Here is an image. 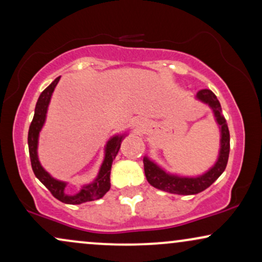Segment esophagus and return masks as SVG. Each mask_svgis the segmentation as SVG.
<instances>
[{
    "instance_id": "obj_1",
    "label": "esophagus",
    "mask_w": 262,
    "mask_h": 262,
    "mask_svg": "<svg viewBox=\"0 0 262 262\" xmlns=\"http://www.w3.org/2000/svg\"><path fill=\"white\" fill-rule=\"evenodd\" d=\"M135 124H137V127H144V124H146V122H144L142 120H137L135 121Z\"/></svg>"
}]
</instances>
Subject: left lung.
Returning a JSON list of instances; mask_svg holds the SVG:
<instances>
[{"label":"left lung","instance_id":"left-lung-1","mask_svg":"<svg viewBox=\"0 0 262 262\" xmlns=\"http://www.w3.org/2000/svg\"><path fill=\"white\" fill-rule=\"evenodd\" d=\"M196 98L198 100L205 102L213 108V112L216 118L217 124L220 125L221 139H220V152L219 158L213 168H210L207 173L197 178H185L178 177V175H170L161 169L157 164L148 160L147 157L144 158V169L145 175L148 184L158 188V190L169 192V193L177 194H196L204 191L211 184L224 173L225 168L227 165L228 155H230V132L226 123V120L221 115V105L217 100L216 95L209 89H202L197 93Z\"/></svg>","mask_w":262,"mask_h":262}]
</instances>
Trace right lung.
<instances>
[{
	"instance_id": "1",
	"label": "right lung",
	"mask_w": 262,
	"mask_h": 262,
	"mask_svg": "<svg viewBox=\"0 0 262 262\" xmlns=\"http://www.w3.org/2000/svg\"><path fill=\"white\" fill-rule=\"evenodd\" d=\"M59 79H60V76L55 78L54 81L41 93L37 102H36L35 115L34 118H32L31 124H30L28 134L30 160H31V167L36 178H37L38 180L51 191V193L57 198V200L66 204H81L84 203V202L99 200V198H101L108 190H110L111 165L112 162H114L116 158V155L118 154V150H120L121 142L123 140L124 135H116V137L111 138L110 140L107 141L106 147H105L104 162H102L100 170H99V174L97 179L94 180V183L85 185V186L82 187V190L79 191L77 194H75V196H69V194H66V183H62V181H59L57 179L52 178L47 171L43 169L37 157L39 130H41L43 124H45L46 114H47L49 101H51V97L53 92H54L55 85L58 84Z\"/></svg>"
}]
</instances>
